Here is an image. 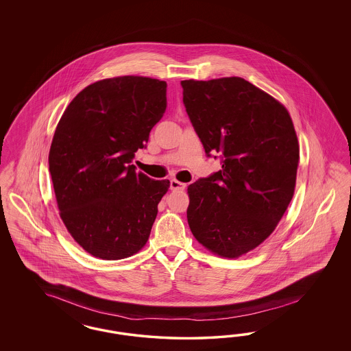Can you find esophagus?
Returning <instances> with one entry per match:
<instances>
[{
	"mask_svg": "<svg viewBox=\"0 0 351 351\" xmlns=\"http://www.w3.org/2000/svg\"><path fill=\"white\" fill-rule=\"evenodd\" d=\"M185 186H186V185H185L184 182H180V181H178L176 179H172V180L170 181L171 191H184Z\"/></svg>",
	"mask_w": 351,
	"mask_h": 351,
	"instance_id": "obj_1",
	"label": "esophagus"
}]
</instances>
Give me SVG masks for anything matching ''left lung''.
<instances>
[{
	"label": "left lung",
	"instance_id": "8db88e82",
	"mask_svg": "<svg viewBox=\"0 0 351 351\" xmlns=\"http://www.w3.org/2000/svg\"><path fill=\"white\" fill-rule=\"evenodd\" d=\"M181 86L207 157L220 153L223 163L188 186L189 228L207 250L235 258L263 243L287 210L300 158L296 131L285 106L241 77Z\"/></svg>",
	"mask_w": 351,
	"mask_h": 351
}]
</instances>
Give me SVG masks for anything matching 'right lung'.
Segmentation results:
<instances>
[{
    "mask_svg": "<svg viewBox=\"0 0 351 351\" xmlns=\"http://www.w3.org/2000/svg\"><path fill=\"white\" fill-rule=\"evenodd\" d=\"M165 81L123 75L85 87L60 118L49 170L60 217L86 252L121 260L148 241L169 180L132 163L167 106Z\"/></svg>",
    "mask_w": 351,
    "mask_h": 351,
    "instance_id": "right-lung-1",
    "label": "right lung"
}]
</instances>
